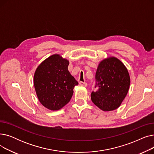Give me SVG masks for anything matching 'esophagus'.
Here are the masks:
<instances>
[{
    "instance_id": "obj_1",
    "label": "esophagus",
    "mask_w": 154,
    "mask_h": 154,
    "mask_svg": "<svg viewBox=\"0 0 154 154\" xmlns=\"http://www.w3.org/2000/svg\"><path fill=\"white\" fill-rule=\"evenodd\" d=\"M79 84H80V85L83 86V87H86L87 86V84L86 82H82V81H80V82H79Z\"/></svg>"
}]
</instances>
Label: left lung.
<instances>
[{"label": "left lung", "mask_w": 154, "mask_h": 154, "mask_svg": "<svg viewBox=\"0 0 154 154\" xmlns=\"http://www.w3.org/2000/svg\"><path fill=\"white\" fill-rule=\"evenodd\" d=\"M131 80L122 62L116 57L103 60L95 74L96 92L91 93L92 102L103 111L117 109L128 91Z\"/></svg>", "instance_id": "8db88e82"}]
</instances>
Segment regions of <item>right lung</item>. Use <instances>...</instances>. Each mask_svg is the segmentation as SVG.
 <instances>
[{
  "label": "right lung",
  "mask_w": 154,
  "mask_h": 154,
  "mask_svg": "<svg viewBox=\"0 0 154 154\" xmlns=\"http://www.w3.org/2000/svg\"><path fill=\"white\" fill-rule=\"evenodd\" d=\"M69 61L59 55H51L40 63L34 77L37 97L51 110L62 108L70 100L78 82L68 70Z\"/></svg>",
  "instance_id": "1"
}]
</instances>
